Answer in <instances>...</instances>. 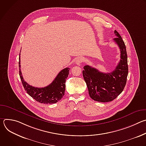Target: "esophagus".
<instances>
[{
    "mask_svg": "<svg viewBox=\"0 0 146 146\" xmlns=\"http://www.w3.org/2000/svg\"><path fill=\"white\" fill-rule=\"evenodd\" d=\"M84 62V58H83L82 57H78L76 59V64L77 65H79L81 63H82V62Z\"/></svg>",
    "mask_w": 146,
    "mask_h": 146,
    "instance_id": "obj_1",
    "label": "esophagus"
}]
</instances>
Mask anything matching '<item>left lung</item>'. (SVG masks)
<instances>
[{
  "label": "left lung",
  "mask_w": 146,
  "mask_h": 146,
  "mask_svg": "<svg viewBox=\"0 0 146 146\" xmlns=\"http://www.w3.org/2000/svg\"><path fill=\"white\" fill-rule=\"evenodd\" d=\"M114 33L117 37L113 40L121 52L120 60L115 69L111 73H104L86 65L82 70L90 97L100 102H108L115 99L122 92L127 82L128 66L126 46L118 32L115 30Z\"/></svg>",
  "instance_id": "left-lung-1"
}]
</instances>
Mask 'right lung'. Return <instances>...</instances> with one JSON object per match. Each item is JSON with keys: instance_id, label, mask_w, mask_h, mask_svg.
I'll return each instance as SVG.
<instances>
[{"instance_id": "add662e5", "label": "right lung", "mask_w": 146, "mask_h": 146, "mask_svg": "<svg viewBox=\"0 0 146 146\" xmlns=\"http://www.w3.org/2000/svg\"><path fill=\"white\" fill-rule=\"evenodd\" d=\"M20 54L19 56V74L23 87L27 94L36 101L44 104L55 103L60 100L65 94V82L69 75L70 69L66 68L62 70L54 80L48 86L37 88L30 86L24 81L21 71Z\"/></svg>"}]
</instances>
